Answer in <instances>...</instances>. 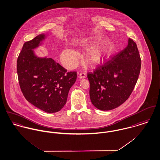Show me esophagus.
<instances>
[{
	"instance_id": "1",
	"label": "esophagus",
	"mask_w": 160,
	"mask_h": 160,
	"mask_svg": "<svg viewBox=\"0 0 160 160\" xmlns=\"http://www.w3.org/2000/svg\"><path fill=\"white\" fill-rule=\"evenodd\" d=\"M78 77L80 79H83V78H86V75H85V73L84 72H82V73H80L78 75Z\"/></svg>"
}]
</instances>
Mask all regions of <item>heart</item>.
I'll return each mask as SVG.
<instances>
[{"mask_svg":"<svg viewBox=\"0 0 160 160\" xmlns=\"http://www.w3.org/2000/svg\"><path fill=\"white\" fill-rule=\"evenodd\" d=\"M102 40L99 38H89L85 40L83 45L85 47H91ZM116 51L115 45L111 42H106L99 47L91 49L87 55V59L89 63L92 66H98L103 64ZM78 53L74 49L69 48L66 50L62 54V61L63 64L67 67L73 66L77 59Z\"/></svg>","mask_w":160,"mask_h":160,"instance_id":"heart-1","label":"heart"}]
</instances>
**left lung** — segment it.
<instances>
[{"mask_svg": "<svg viewBox=\"0 0 160 160\" xmlns=\"http://www.w3.org/2000/svg\"><path fill=\"white\" fill-rule=\"evenodd\" d=\"M141 60L136 43L131 38L126 48L92 73H89L91 103L101 110L121 106L137 83Z\"/></svg>", "mask_w": 160, "mask_h": 160, "instance_id": "1", "label": "left lung"}]
</instances>
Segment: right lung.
Here are the masks:
<instances>
[{"instance_id":"obj_1","label":"right lung","mask_w":160,"mask_h":160,"mask_svg":"<svg viewBox=\"0 0 160 160\" xmlns=\"http://www.w3.org/2000/svg\"><path fill=\"white\" fill-rule=\"evenodd\" d=\"M47 34H40L24 43L17 59V73L26 100L45 112L55 113L65 106L77 73H67L52 58L36 53L34 50L42 46Z\"/></svg>"}]
</instances>
